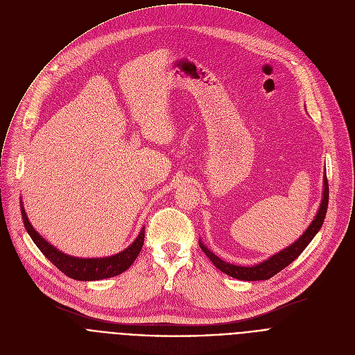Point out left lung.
<instances>
[{"instance_id": "8db88e82", "label": "left lung", "mask_w": 355, "mask_h": 355, "mask_svg": "<svg viewBox=\"0 0 355 355\" xmlns=\"http://www.w3.org/2000/svg\"><path fill=\"white\" fill-rule=\"evenodd\" d=\"M323 198H322V204L319 207V211L315 216V219L312 220L311 226L305 230L295 243H292L289 247L284 248L282 251L277 252L272 257H270L268 260L251 266V267H244V266H234L230 263H226L223 260H220L216 254L211 250H208L204 243L199 241V247L200 250L205 252L208 256V259L214 263V266L216 268H219L222 272L236 278V279H241V281H263V279H270L271 277H274L275 274H278L281 270H284L285 267H288L295 259H297L300 256V252L308 247V244L312 241V239L318 234V232L320 230L324 218H326V212H327V205H329V182H327V177L324 174L323 178Z\"/></svg>"}]
</instances>
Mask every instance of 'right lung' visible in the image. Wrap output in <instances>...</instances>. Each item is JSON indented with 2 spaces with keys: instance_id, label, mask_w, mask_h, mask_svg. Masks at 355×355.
<instances>
[{
  "instance_id": "add662e5",
  "label": "right lung",
  "mask_w": 355,
  "mask_h": 355,
  "mask_svg": "<svg viewBox=\"0 0 355 355\" xmlns=\"http://www.w3.org/2000/svg\"><path fill=\"white\" fill-rule=\"evenodd\" d=\"M21 212L25 229L33 243L37 245V248L43 252V256L53 263L58 270H60L67 277L77 279V281H98L105 279L115 275L122 274L126 271L133 261L137 259L139 252L144 243V227L140 230L136 240L123 251L118 252L111 257H103V259H78L73 256L64 254L63 251H59L56 247H53L50 243H47L31 225L25 209L21 202Z\"/></svg>"
}]
</instances>
